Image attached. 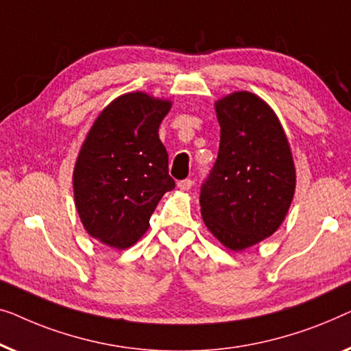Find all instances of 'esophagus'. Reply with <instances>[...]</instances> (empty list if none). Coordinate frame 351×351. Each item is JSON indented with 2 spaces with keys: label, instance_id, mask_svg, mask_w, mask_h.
I'll use <instances>...</instances> for the list:
<instances>
[{
  "label": "esophagus",
  "instance_id": "obj_1",
  "mask_svg": "<svg viewBox=\"0 0 351 351\" xmlns=\"http://www.w3.org/2000/svg\"><path fill=\"white\" fill-rule=\"evenodd\" d=\"M192 184H194V181L187 178V180L178 181V189H180V191H189L191 187H192Z\"/></svg>",
  "mask_w": 351,
  "mask_h": 351
}]
</instances>
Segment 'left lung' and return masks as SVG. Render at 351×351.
Returning <instances> with one entry per match:
<instances>
[{
    "label": "left lung",
    "mask_w": 351,
    "mask_h": 351,
    "mask_svg": "<svg viewBox=\"0 0 351 351\" xmlns=\"http://www.w3.org/2000/svg\"><path fill=\"white\" fill-rule=\"evenodd\" d=\"M221 127L218 159L200 191L202 218L232 251L278 229L295 189L288 138L263 98L234 92L215 103Z\"/></svg>",
    "instance_id": "8db88e82"
}]
</instances>
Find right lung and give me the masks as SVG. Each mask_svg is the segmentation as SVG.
Here are the masks:
<instances>
[{"instance_id":"obj_1","label":"right lung","mask_w":351,"mask_h":351,"mask_svg":"<svg viewBox=\"0 0 351 351\" xmlns=\"http://www.w3.org/2000/svg\"><path fill=\"white\" fill-rule=\"evenodd\" d=\"M171 108L145 92L117 97L100 112L76 159L73 191L87 234L116 250L135 245L165 192L175 187L159 125Z\"/></svg>"}]
</instances>
